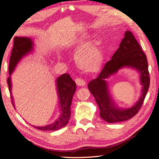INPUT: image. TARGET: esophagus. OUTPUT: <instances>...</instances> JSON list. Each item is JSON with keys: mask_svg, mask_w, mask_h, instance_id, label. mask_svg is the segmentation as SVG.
Segmentation results:
<instances>
[{"mask_svg": "<svg viewBox=\"0 0 159 159\" xmlns=\"http://www.w3.org/2000/svg\"><path fill=\"white\" fill-rule=\"evenodd\" d=\"M75 81L76 84L78 86H84L85 85V81L81 78H76L75 80Z\"/></svg>", "mask_w": 159, "mask_h": 159, "instance_id": "1", "label": "esophagus"}]
</instances>
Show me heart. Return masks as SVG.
Returning <instances> with one entry per match:
<instances>
[{
	"mask_svg": "<svg viewBox=\"0 0 159 159\" xmlns=\"http://www.w3.org/2000/svg\"><path fill=\"white\" fill-rule=\"evenodd\" d=\"M84 37H81L75 42L79 47H84L75 54V61L79 68L86 73L97 71L102 62V54L97 41H90L86 43Z\"/></svg>",
	"mask_w": 159,
	"mask_h": 159,
	"instance_id": "obj_1",
	"label": "heart"
}]
</instances>
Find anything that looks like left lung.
<instances>
[{
    "mask_svg": "<svg viewBox=\"0 0 159 159\" xmlns=\"http://www.w3.org/2000/svg\"><path fill=\"white\" fill-rule=\"evenodd\" d=\"M124 66L137 69L140 74L143 86L140 98L133 107L118 108L110 97L105 79ZM150 85L147 56L131 32L126 31L125 37L111 59L105 64L95 79L88 84V89L100 109V117L107 123L125 121L134 117L140 110Z\"/></svg>",
    "mask_w": 159,
    "mask_h": 159,
    "instance_id": "8db88e82",
    "label": "left lung"
}]
</instances>
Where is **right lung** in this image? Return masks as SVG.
Here are the masks:
<instances>
[{
	"label": "right lung",
	"instance_id": "right-lung-1",
	"mask_svg": "<svg viewBox=\"0 0 159 159\" xmlns=\"http://www.w3.org/2000/svg\"><path fill=\"white\" fill-rule=\"evenodd\" d=\"M34 42L32 39L27 37H15L14 39V45L12 50L11 56L9 62V75L7 80L9 90L11 91V98L14 108V104L13 102V98L11 94L12 84L11 80V75L15 69L17 64L24 56L31 52L34 49ZM56 88L58 95L59 103L60 105L61 114L59 118L55 122L46 126L36 127L35 128L42 130V131H55L65 127L68 123L71 116L70 107L73 96L75 92L76 84L72 80L71 77L68 74H64L56 79Z\"/></svg>",
	"mask_w": 159,
	"mask_h": 159
}]
</instances>
